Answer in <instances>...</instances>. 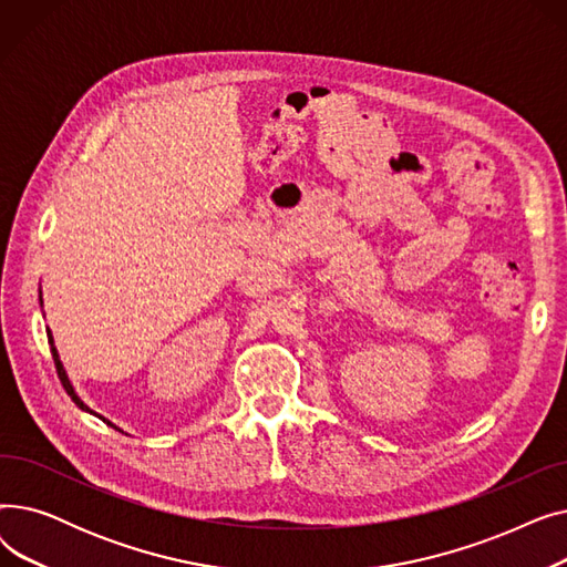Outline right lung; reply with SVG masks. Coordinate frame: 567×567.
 <instances>
[{"label":"right lung","instance_id":"obj_1","mask_svg":"<svg viewBox=\"0 0 567 567\" xmlns=\"http://www.w3.org/2000/svg\"><path fill=\"white\" fill-rule=\"evenodd\" d=\"M39 301H41V306H43V296H41V289H39ZM45 333H48V342H50V351H52V359H54V365H56V374H59V381H62V385L66 389V393L71 395V400L82 409V411H86V413H94V415H99L96 411H92L89 409L82 400H80V395L75 393V389H73V383H71V379H69V374H66V370H64V363H62V359H59V351H56V347H54V338H52V331L50 329H45ZM99 419L103 421V423H107V425H112L114 430H118L114 423H110L107 419H103V415H99ZM118 432H124V430H118Z\"/></svg>","mask_w":567,"mask_h":567}]
</instances>
